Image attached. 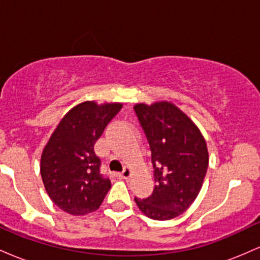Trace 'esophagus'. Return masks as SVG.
<instances>
[{"instance_id": "1", "label": "esophagus", "mask_w": 260, "mask_h": 260, "mask_svg": "<svg viewBox=\"0 0 260 260\" xmlns=\"http://www.w3.org/2000/svg\"><path fill=\"white\" fill-rule=\"evenodd\" d=\"M118 176H120V177H122V178H128L131 176V168H124L123 169V171L121 172V174H118Z\"/></svg>"}]
</instances>
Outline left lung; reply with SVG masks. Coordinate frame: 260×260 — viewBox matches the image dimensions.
Here are the masks:
<instances>
[{"label": "left lung", "mask_w": 260, "mask_h": 260, "mask_svg": "<svg viewBox=\"0 0 260 260\" xmlns=\"http://www.w3.org/2000/svg\"><path fill=\"white\" fill-rule=\"evenodd\" d=\"M134 112L150 147L156 183L150 197L134 201L150 219H174L190 207L203 186L207 143L189 117L168 101L137 104Z\"/></svg>", "instance_id": "left-lung-1"}]
</instances>
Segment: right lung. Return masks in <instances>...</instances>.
<instances>
[{
    "mask_svg": "<svg viewBox=\"0 0 260 260\" xmlns=\"http://www.w3.org/2000/svg\"><path fill=\"white\" fill-rule=\"evenodd\" d=\"M121 109L122 104H79L62 118L45 147L40 166L45 189L66 213L95 211L111 188L100 172L94 144Z\"/></svg>",
    "mask_w": 260,
    "mask_h": 260,
    "instance_id": "add662e5",
    "label": "right lung"
}]
</instances>
